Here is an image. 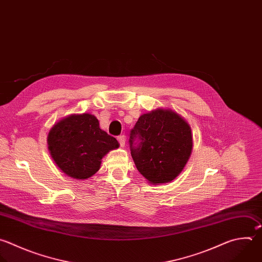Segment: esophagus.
I'll return each instance as SVG.
<instances>
[{"mask_svg":"<svg viewBox=\"0 0 262 262\" xmlns=\"http://www.w3.org/2000/svg\"><path fill=\"white\" fill-rule=\"evenodd\" d=\"M117 140H118L120 146L123 148V147L125 146V137H124V136H119V137L117 138Z\"/></svg>","mask_w":262,"mask_h":262,"instance_id":"obj_1","label":"esophagus"}]
</instances>
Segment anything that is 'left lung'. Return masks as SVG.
<instances>
[{
	"label": "left lung",
	"instance_id": "left-lung-1",
	"mask_svg": "<svg viewBox=\"0 0 262 262\" xmlns=\"http://www.w3.org/2000/svg\"><path fill=\"white\" fill-rule=\"evenodd\" d=\"M137 136L140 143L136 147L133 142ZM129 143L138 170L153 185L177 178L193 147L189 123L176 111L164 108L141 115L130 132Z\"/></svg>",
	"mask_w": 262,
	"mask_h": 262
}]
</instances>
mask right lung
Segmentation results:
<instances>
[{
	"instance_id": "1",
	"label": "right lung",
	"mask_w": 262,
	"mask_h": 262,
	"mask_svg": "<svg viewBox=\"0 0 262 262\" xmlns=\"http://www.w3.org/2000/svg\"><path fill=\"white\" fill-rule=\"evenodd\" d=\"M49 153L64 175L89 179L100 169L102 158L119 147L90 113L71 114L57 121L47 136Z\"/></svg>"
}]
</instances>
